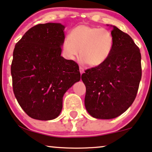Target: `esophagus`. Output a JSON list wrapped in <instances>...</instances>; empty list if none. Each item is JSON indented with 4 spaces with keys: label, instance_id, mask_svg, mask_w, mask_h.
<instances>
[{
    "label": "esophagus",
    "instance_id": "obj_1",
    "mask_svg": "<svg viewBox=\"0 0 152 152\" xmlns=\"http://www.w3.org/2000/svg\"><path fill=\"white\" fill-rule=\"evenodd\" d=\"M84 72H85V70H84V68L81 66H80V74H82V73H84Z\"/></svg>",
    "mask_w": 152,
    "mask_h": 152
}]
</instances>
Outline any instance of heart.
I'll use <instances>...</instances> for the list:
<instances>
[{"label":"heart","mask_w":152,"mask_h":152,"mask_svg":"<svg viewBox=\"0 0 152 152\" xmlns=\"http://www.w3.org/2000/svg\"><path fill=\"white\" fill-rule=\"evenodd\" d=\"M114 37L104 28L81 24L70 31L63 42V52L67 59L74 60L79 54L83 62L92 67L107 61L113 51Z\"/></svg>","instance_id":"1"}]
</instances>
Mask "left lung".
I'll return each mask as SVG.
<instances>
[{"instance_id": "1", "label": "left lung", "mask_w": 152, "mask_h": 152, "mask_svg": "<svg viewBox=\"0 0 152 152\" xmlns=\"http://www.w3.org/2000/svg\"><path fill=\"white\" fill-rule=\"evenodd\" d=\"M114 37L113 51L101 65L82 75L86 86L85 105L98 119L118 117L135 99L142 77L141 53L128 34L110 25Z\"/></svg>"}]
</instances>
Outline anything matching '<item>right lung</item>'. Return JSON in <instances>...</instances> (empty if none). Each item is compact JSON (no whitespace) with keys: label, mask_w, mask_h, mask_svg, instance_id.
Here are the masks:
<instances>
[{"label":"right lung","mask_w":152,"mask_h":152,"mask_svg":"<svg viewBox=\"0 0 152 152\" xmlns=\"http://www.w3.org/2000/svg\"><path fill=\"white\" fill-rule=\"evenodd\" d=\"M65 26L39 24L17 43L11 65L12 88L18 104L29 117L55 119L65 93L80 80L79 66L61 56Z\"/></svg>","instance_id":"right-lung-1"}]
</instances>
